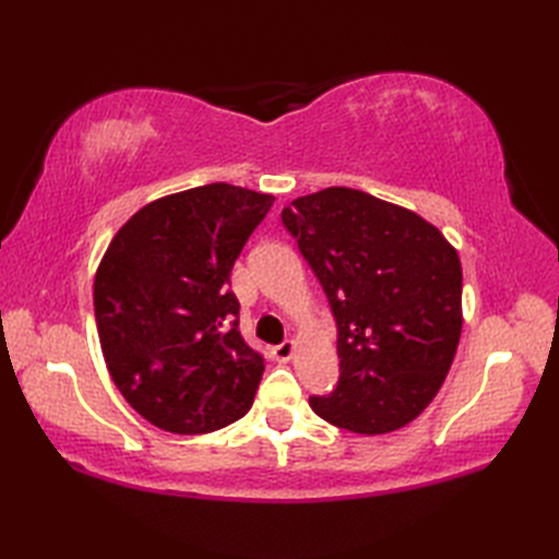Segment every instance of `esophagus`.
I'll use <instances>...</instances> for the list:
<instances>
[{
  "instance_id": "34e87169",
  "label": "esophagus",
  "mask_w": 559,
  "mask_h": 559,
  "mask_svg": "<svg viewBox=\"0 0 559 559\" xmlns=\"http://www.w3.org/2000/svg\"><path fill=\"white\" fill-rule=\"evenodd\" d=\"M293 353H295V341H283V343H278L276 348H273V358H276L278 362H288L290 358H293Z\"/></svg>"
}]
</instances>
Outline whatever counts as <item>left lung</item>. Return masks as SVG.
Instances as JSON below:
<instances>
[{
	"label": "left lung",
	"mask_w": 559,
	"mask_h": 559,
	"mask_svg": "<svg viewBox=\"0 0 559 559\" xmlns=\"http://www.w3.org/2000/svg\"><path fill=\"white\" fill-rule=\"evenodd\" d=\"M286 230L336 319L338 382L319 418L360 435L408 425L442 386L461 336V261L418 213L348 187L295 199Z\"/></svg>",
	"instance_id": "8db88e82"
}]
</instances>
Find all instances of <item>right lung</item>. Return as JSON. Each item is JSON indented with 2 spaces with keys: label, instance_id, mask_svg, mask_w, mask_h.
<instances>
[{
  "label": "right lung",
  "instance_id": "1",
  "mask_svg": "<svg viewBox=\"0 0 559 559\" xmlns=\"http://www.w3.org/2000/svg\"><path fill=\"white\" fill-rule=\"evenodd\" d=\"M273 201L225 182L163 197L100 261L93 305L105 362L160 430L213 432L252 406L264 355L242 338L230 271Z\"/></svg>",
  "mask_w": 559,
  "mask_h": 559
}]
</instances>
